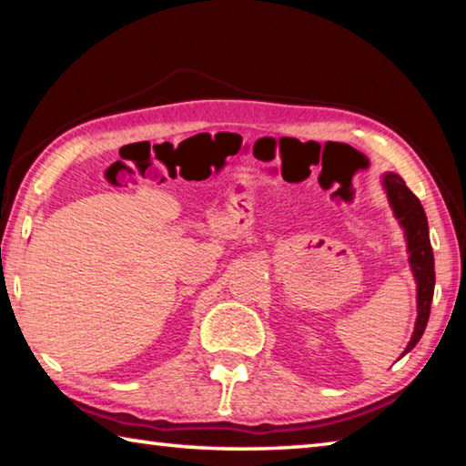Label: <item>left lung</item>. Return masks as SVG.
<instances>
[{"label": "left lung", "mask_w": 466, "mask_h": 466, "mask_svg": "<svg viewBox=\"0 0 466 466\" xmlns=\"http://www.w3.org/2000/svg\"><path fill=\"white\" fill-rule=\"evenodd\" d=\"M382 188L386 199L392 209L394 218L399 219L403 228L407 252H409V267L417 283V319L413 335L409 339L405 351L400 358L413 350L420 343L425 327L430 320V309L433 299V286H436V271H433V250L430 244V226L425 218L423 205L417 197L409 191L405 180L394 172H384L382 175Z\"/></svg>", "instance_id": "1"}]
</instances>
